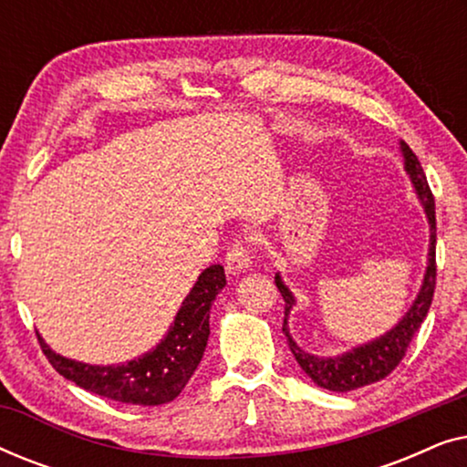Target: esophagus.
<instances>
[{
  "label": "esophagus",
  "mask_w": 467,
  "mask_h": 467,
  "mask_svg": "<svg viewBox=\"0 0 467 467\" xmlns=\"http://www.w3.org/2000/svg\"><path fill=\"white\" fill-rule=\"evenodd\" d=\"M248 264H251V246H248L244 240H235L234 244L227 248L225 254L227 272L238 274L242 270H246Z\"/></svg>",
  "instance_id": "1"
}]
</instances>
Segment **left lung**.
<instances>
[{
  "instance_id": "1",
  "label": "left lung",
  "mask_w": 467,
  "mask_h": 467,
  "mask_svg": "<svg viewBox=\"0 0 467 467\" xmlns=\"http://www.w3.org/2000/svg\"><path fill=\"white\" fill-rule=\"evenodd\" d=\"M401 150H404L406 159V171L412 178L414 189L423 202L427 219H430L431 227V238H430V265H427V274L420 286L419 297L414 299L412 308L408 310V315L395 325V327L385 334L379 340L363 344L359 348H353L350 353L336 357V359H321V357L304 353L302 348L293 342L289 336V327H286V317L293 308V296L289 289L283 285V280L276 274V286L280 296L285 299V321H283V334L289 342V348L293 357H296L299 366L318 387L329 389V391H353V389L372 385L379 382L393 372L400 366V361L406 357V350L410 347L414 334H417L420 323L425 321L427 312H430L433 291H436V202H433V193L427 182V176L417 155L410 150V146L401 142Z\"/></svg>"
}]
</instances>
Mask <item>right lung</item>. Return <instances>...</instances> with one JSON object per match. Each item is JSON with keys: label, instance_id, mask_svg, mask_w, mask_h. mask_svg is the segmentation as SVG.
I'll return each instance as SVG.
<instances>
[{"label": "right lung", "instance_id": "right-lung-1", "mask_svg": "<svg viewBox=\"0 0 467 467\" xmlns=\"http://www.w3.org/2000/svg\"><path fill=\"white\" fill-rule=\"evenodd\" d=\"M223 265H210L178 310L176 321L157 348L123 366H88L50 350L40 336L42 353L63 379L101 398L136 406H161L176 400L200 366L210 336V306L225 286Z\"/></svg>", "mask_w": 467, "mask_h": 467}]
</instances>
